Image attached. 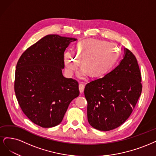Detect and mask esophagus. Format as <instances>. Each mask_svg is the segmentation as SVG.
Wrapping results in <instances>:
<instances>
[{"label": "esophagus", "mask_w": 156, "mask_h": 156, "mask_svg": "<svg viewBox=\"0 0 156 156\" xmlns=\"http://www.w3.org/2000/svg\"><path fill=\"white\" fill-rule=\"evenodd\" d=\"M84 88H85V85L83 83H80L79 84V90L80 93H83L84 91Z\"/></svg>", "instance_id": "1"}]
</instances>
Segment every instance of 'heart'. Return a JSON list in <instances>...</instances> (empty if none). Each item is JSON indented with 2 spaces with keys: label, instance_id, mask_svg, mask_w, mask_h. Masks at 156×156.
Masks as SVG:
<instances>
[{
  "label": "heart",
  "instance_id": "1",
  "mask_svg": "<svg viewBox=\"0 0 156 156\" xmlns=\"http://www.w3.org/2000/svg\"><path fill=\"white\" fill-rule=\"evenodd\" d=\"M74 55L69 51L64 55L65 68L71 74L79 66L81 62L83 68L78 73L80 78H84L89 73L90 76H101L108 72L119 56L116 46L105 41L86 39L78 44Z\"/></svg>",
  "mask_w": 156,
  "mask_h": 156
}]
</instances>
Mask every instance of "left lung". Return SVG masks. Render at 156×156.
Here are the masks:
<instances>
[{"label":"left lung","instance_id":"1","mask_svg":"<svg viewBox=\"0 0 156 156\" xmlns=\"http://www.w3.org/2000/svg\"><path fill=\"white\" fill-rule=\"evenodd\" d=\"M141 75L136 58L124 48L119 65L101 78L85 85L89 124L100 131L117 128L126 120L142 91Z\"/></svg>","mask_w":156,"mask_h":156}]
</instances>
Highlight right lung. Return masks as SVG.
<instances>
[{"label": "right lung", "instance_id": "right-lung-1", "mask_svg": "<svg viewBox=\"0 0 156 156\" xmlns=\"http://www.w3.org/2000/svg\"><path fill=\"white\" fill-rule=\"evenodd\" d=\"M77 39L47 35L25 51L17 63L14 89L18 103L32 122L43 128L61 123L78 83L63 76L64 52Z\"/></svg>", "mask_w": 156, "mask_h": 156}]
</instances>
